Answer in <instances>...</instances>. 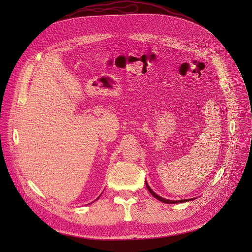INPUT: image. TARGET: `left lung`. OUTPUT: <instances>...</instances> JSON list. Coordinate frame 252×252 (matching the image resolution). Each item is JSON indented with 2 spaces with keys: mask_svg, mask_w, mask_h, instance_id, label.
I'll return each instance as SVG.
<instances>
[{
  "mask_svg": "<svg viewBox=\"0 0 252 252\" xmlns=\"http://www.w3.org/2000/svg\"><path fill=\"white\" fill-rule=\"evenodd\" d=\"M146 187H147V189H148V191L153 195V197H155L156 199H158L159 201H161V202H163V203H167V204H174V203H181V202H185V201H188V199H186V200H177V201H174V200H167V199H164V198H162V197H160V196H158L157 194H155L151 189H150V187L148 186V184L146 183Z\"/></svg>",
  "mask_w": 252,
  "mask_h": 252,
  "instance_id": "1",
  "label": "left lung"
}]
</instances>
